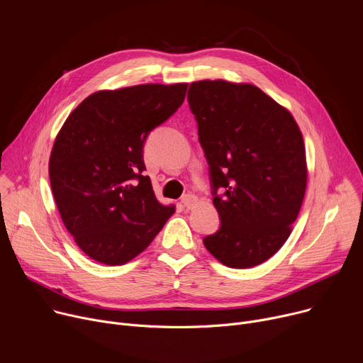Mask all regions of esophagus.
I'll return each instance as SVG.
<instances>
[{
    "label": "esophagus",
    "mask_w": 363,
    "mask_h": 363,
    "mask_svg": "<svg viewBox=\"0 0 363 363\" xmlns=\"http://www.w3.org/2000/svg\"><path fill=\"white\" fill-rule=\"evenodd\" d=\"M196 196L195 195H192V194H186V195H184L182 198H181V203L185 206V208H192V206L196 203Z\"/></svg>",
    "instance_id": "1"
}]
</instances>
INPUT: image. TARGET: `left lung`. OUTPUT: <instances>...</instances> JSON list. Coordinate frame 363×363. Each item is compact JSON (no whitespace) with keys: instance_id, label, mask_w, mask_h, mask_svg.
I'll list each match as a JSON object with an SVG mask.
<instances>
[{"instance_id":"obj_1","label":"left lung","mask_w":363,"mask_h":363,"mask_svg":"<svg viewBox=\"0 0 363 363\" xmlns=\"http://www.w3.org/2000/svg\"><path fill=\"white\" fill-rule=\"evenodd\" d=\"M188 103L221 220L203 245L227 267L262 264L286 242L301 208L307 184L301 132L286 108L250 83L194 82Z\"/></svg>"}]
</instances>
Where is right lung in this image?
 Instances as JSON below:
<instances>
[{
  "label": "right lung",
  "instance_id": "obj_1",
  "mask_svg": "<svg viewBox=\"0 0 363 363\" xmlns=\"http://www.w3.org/2000/svg\"><path fill=\"white\" fill-rule=\"evenodd\" d=\"M186 87L149 83L99 90L57 133L48 162L51 191L67 231L93 260L130 262L175 213L143 175V143L182 105Z\"/></svg>",
  "mask_w": 363,
  "mask_h": 363
}]
</instances>
